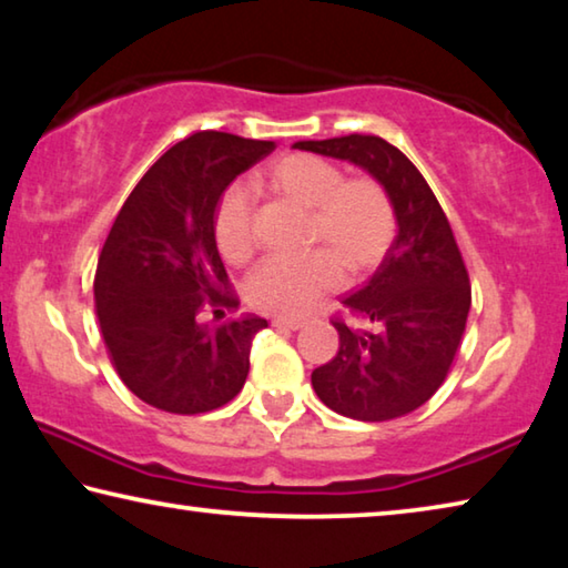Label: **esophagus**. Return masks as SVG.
Listing matches in <instances>:
<instances>
[{"instance_id":"34e87169","label":"esophagus","mask_w":568,"mask_h":568,"mask_svg":"<svg viewBox=\"0 0 568 568\" xmlns=\"http://www.w3.org/2000/svg\"><path fill=\"white\" fill-rule=\"evenodd\" d=\"M273 325H277V328L297 331V328H303V325H305V318H297V315H275Z\"/></svg>"}]
</instances>
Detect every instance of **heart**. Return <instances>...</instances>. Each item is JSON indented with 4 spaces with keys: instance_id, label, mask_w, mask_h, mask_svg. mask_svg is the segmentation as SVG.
<instances>
[{
    "instance_id": "1",
    "label": "heart",
    "mask_w": 568,
    "mask_h": 568,
    "mask_svg": "<svg viewBox=\"0 0 568 568\" xmlns=\"http://www.w3.org/2000/svg\"><path fill=\"white\" fill-rule=\"evenodd\" d=\"M273 180L285 195L315 210V235L323 237L348 267L376 263L393 235V210L376 182H345L335 162L318 155H287L275 162ZM253 190L247 182L227 185L215 210V240L223 255L243 257L253 245L250 230ZM338 257L318 247L311 253H273L263 257L247 277L255 303L275 311H303L335 285L341 275Z\"/></svg>"
}]
</instances>
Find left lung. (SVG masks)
Instances as JSON below:
<instances>
[{
  "mask_svg": "<svg viewBox=\"0 0 568 568\" xmlns=\"http://www.w3.org/2000/svg\"><path fill=\"white\" fill-rule=\"evenodd\" d=\"M293 148L368 172L398 227L371 281L343 297L353 321H333L341 348L313 371V388L355 420L406 416L444 383L466 331L470 283L454 230L416 165L383 138L353 132Z\"/></svg>",
  "mask_w": 568,
  "mask_h": 568,
  "instance_id": "1",
  "label": "left lung"
}]
</instances>
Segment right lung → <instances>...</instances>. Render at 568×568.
Listing matches in <instances>:
<instances>
[{"mask_svg": "<svg viewBox=\"0 0 568 568\" xmlns=\"http://www.w3.org/2000/svg\"><path fill=\"white\" fill-rule=\"evenodd\" d=\"M273 150L230 132L190 134L145 172L104 240L94 275L102 338L124 386L150 406L192 416L245 386L267 321H225L240 301L217 253L215 210L230 182Z\"/></svg>", "mask_w": 568, "mask_h": 568, "instance_id": "add662e5", "label": "right lung"}]
</instances>
